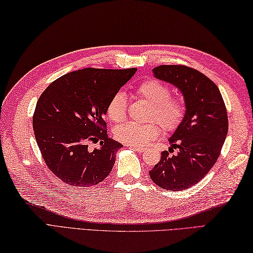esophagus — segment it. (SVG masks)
Here are the masks:
<instances>
[{
	"instance_id": "obj_1",
	"label": "esophagus",
	"mask_w": 253,
	"mask_h": 253,
	"mask_svg": "<svg viewBox=\"0 0 253 253\" xmlns=\"http://www.w3.org/2000/svg\"><path fill=\"white\" fill-rule=\"evenodd\" d=\"M132 149H134V151L137 152V153H143L144 151H145V148L142 147V146H130Z\"/></svg>"
}]
</instances>
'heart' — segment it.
Listing matches in <instances>:
<instances>
[{"mask_svg": "<svg viewBox=\"0 0 253 253\" xmlns=\"http://www.w3.org/2000/svg\"><path fill=\"white\" fill-rule=\"evenodd\" d=\"M136 92L152 105L149 119L156 120L164 130L172 131L184 116V105L178 99H171L169 87L156 80H147L137 86ZM107 115L113 122H120L126 116V96L119 91L112 96L107 106ZM161 128L156 122L140 125L126 122L115 131L116 137L128 146H144L159 135Z\"/></svg>", "mask_w": 253, "mask_h": 253, "instance_id": "heart-1", "label": "heart"}]
</instances>
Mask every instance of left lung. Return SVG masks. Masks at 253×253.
Masks as SVG:
<instances>
[{"label": "left lung", "instance_id": "obj_1", "mask_svg": "<svg viewBox=\"0 0 253 253\" xmlns=\"http://www.w3.org/2000/svg\"><path fill=\"white\" fill-rule=\"evenodd\" d=\"M154 77L181 91L185 112L169 137V152L149 171L158 187L180 191L197 184L217 161L228 132V117L218 87L201 72L184 65H159ZM177 149L176 154L170 152Z\"/></svg>", "mask_w": 253, "mask_h": 253}]
</instances>
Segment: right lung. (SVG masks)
I'll list each match as a JSON object with an SVG mask.
<instances>
[{
    "label": "right lung",
    "instance_id": "obj_1",
    "mask_svg": "<svg viewBox=\"0 0 253 253\" xmlns=\"http://www.w3.org/2000/svg\"><path fill=\"white\" fill-rule=\"evenodd\" d=\"M136 70H77L41 94L33 118L35 137L49 169L66 184L91 187L110 173L122 144L108 137L104 116ZM90 141L100 146L88 149Z\"/></svg>",
    "mask_w": 253,
    "mask_h": 253
}]
</instances>
